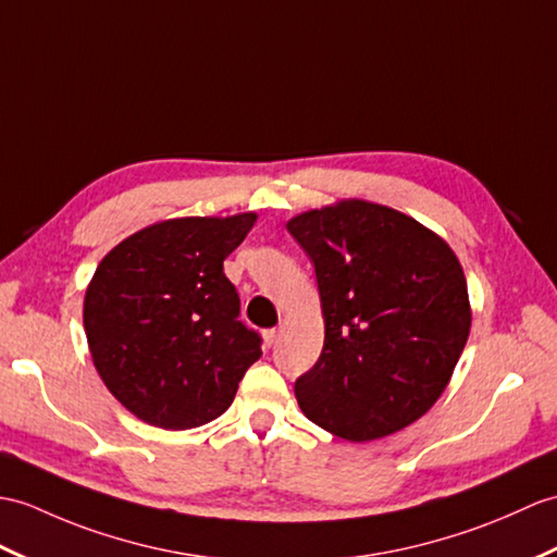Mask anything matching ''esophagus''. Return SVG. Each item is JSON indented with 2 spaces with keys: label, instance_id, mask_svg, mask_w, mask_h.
<instances>
[{
  "label": "esophagus",
  "instance_id": "esophagus-1",
  "mask_svg": "<svg viewBox=\"0 0 557 557\" xmlns=\"http://www.w3.org/2000/svg\"><path fill=\"white\" fill-rule=\"evenodd\" d=\"M280 332H282V330H277V327H273V330H268V332H265V342H268V346H275V344H277V339H280Z\"/></svg>",
  "mask_w": 557,
  "mask_h": 557
}]
</instances>
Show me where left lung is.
Wrapping results in <instances>:
<instances>
[{
	"label": "left lung",
	"instance_id": "1",
	"mask_svg": "<svg viewBox=\"0 0 557 557\" xmlns=\"http://www.w3.org/2000/svg\"><path fill=\"white\" fill-rule=\"evenodd\" d=\"M287 230L315 265L325 344L294 384L304 416L346 442H374L420 420L470 337L462 265L416 218L342 199Z\"/></svg>",
	"mask_w": 557,
	"mask_h": 557
}]
</instances>
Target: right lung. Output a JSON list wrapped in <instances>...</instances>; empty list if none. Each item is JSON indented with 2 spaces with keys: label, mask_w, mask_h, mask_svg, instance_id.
I'll return each mask as SVG.
<instances>
[{
  "label": "right lung",
  "mask_w": 557,
  "mask_h": 557,
  "mask_svg": "<svg viewBox=\"0 0 557 557\" xmlns=\"http://www.w3.org/2000/svg\"><path fill=\"white\" fill-rule=\"evenodd\" d=\"M256 218L161 220L97 265L83 304L87 346L101 382L141 422L191 430L215 420L261 358L223 273Z\"/></svg>",
  "instance_id": "add662e5"
}]
</instances>
